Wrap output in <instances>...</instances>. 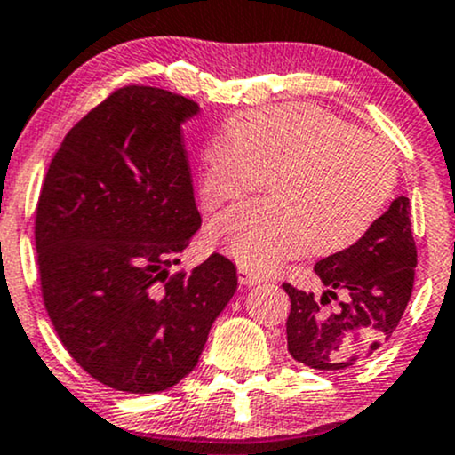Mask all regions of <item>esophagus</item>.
Returning a JSON list of instances; mask_svg holds the SVG:
<instances>
[{"label":"esophagus","instance_id":"1","mask_svg":"<svg viewBox=\"0 0 455 455\" xmlns=\"http://www.w3.org/2000/svg\"><path fill=\"white\" fill-rule=\"evenodd\" d=\"M260 275H256L254 271L245 269V267H239V283H242L243 288H251L256 286V283H260Z\"/></svg>","mask_w":455,"mask_h":455}]
</instances>
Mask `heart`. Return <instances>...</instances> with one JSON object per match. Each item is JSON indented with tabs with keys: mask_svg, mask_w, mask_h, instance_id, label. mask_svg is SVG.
Returning a JSON list of instances; mask_svg holds the SVG:
<instances>
[{
	"mask_svg": "<svg viewBox=\"0 0 455 455\" xmlns=\"http://www.w3.org/2000/svg\"><path fill=\"white\" fill-rule=\"evenodd\" d=\"M207 207L267 184L273 195L235 205L212 237L239 265L273 271L314 248L335 254L364 237L396 186L387 148L346 118L314 106L254 109L201 152Z\"/></svg>",
	"mask_w": 455,
	"mask_h": 455,
	"instance_id": "obj_1",
	"label": "heart"
}]
</instances>
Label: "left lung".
Returning <instances> with one entry per match:
<instances>
[{"label": "left lung", "instance_id": "obj_1", "mask_svg": "<svg viewBox=\"0 0 455 455\" xmlns=\"http://www.w3.org/2000/svg\"><path fill=\"white\" fill-rule=\"evenodd\" d=\"M415 267L409 199L396 196L360 242L314 267L326 286L320 300L283 283L290 297V355L317 371H346L373 358L407 309ZM337 291L344 294L338 307L322 308Z\"/></svg>", "mask_w": 455, "mask_h": 455}]
</instances>
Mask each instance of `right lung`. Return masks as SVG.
I'll list each match as a JSON object with an SVG mask.
<instances>
[{
  "label": "right lung",
  "mask_w": 455,
  "mask_h": 455,
  "mask_svg": "<svg viewBox=\"0 0 455 455\" xmlns=\"http://www.w3.org/2000/svg\"><path fill=\"white\" fill-rule=\"evenodd\" d=\"M199 112L172 91L118 89L65 135L44 180V305L71 358L114 390L182 381L237 290L222 254L169 277L201 227L182 144Z\"/></svg>",
  "instance_id": "right-lung-1"
}]
</instances>
